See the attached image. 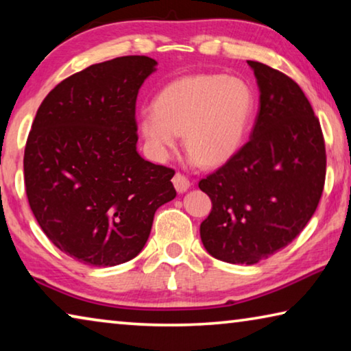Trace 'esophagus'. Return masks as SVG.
I'll return each mask as SVG.
<instances>
[{
  "label": "esophagus",
  "mask_w": 351,
  "mask_h": 351,
  "mask_svg": "<svg viewBox=\"0 0 351 351\" xmlns=\"http://www.w3.org/2000/svg\"><path fill=\"white\" fill-rule=\"evenodd\" d=\"M172 183H174V188L177 190V193H185L188 188L191 186L190 180H188L185 176H182L180 172H177V174L172 177Z\"/></svg>",
  "instance_id": "1"
}]
</instances>
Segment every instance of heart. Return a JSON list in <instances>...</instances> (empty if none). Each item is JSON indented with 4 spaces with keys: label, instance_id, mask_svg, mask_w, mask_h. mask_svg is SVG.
I'll list each match as a JSON object with an SVG mask.
<instances>
[{
    "label": "heart",
    "instance_id": "1",
    "mask_svg": "<svg viewBox=\"0 0 351 351\" xmlns=\"http://www.w3.org/2000/svg\"><path fill=\"white\" fill-rule=\"evenodd\" d=\"M254 114L256 94L243 78L196 73L155 95L152 110L139 116V133L158 163L171 158L183 133L188 163L219 166L241 149Z\"/></svg>",
    "mask_w": 351,
    "mask_h": 351
}]
</instances>
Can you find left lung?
Wrapping results in <instances>:
<instances>
[{
	"instance_id": "8db88e82",
	"label": "left lung",
	"mask_w": 351,
	"mask_h": 351,
	"mask_svg": "<svg viewBox=\"0 0 351 351\" xmlns=\"http://www.w3.org/2000/svg\"><path fill=\"white\" fill-rule=\"evenodd\" d=\"M258 86L250 141L199 182L212 201L201 223L210 256L254 265L300 235L322 197L326 174L320 122L292 78L247 61Z\"/></svg>"
}]
</instances>
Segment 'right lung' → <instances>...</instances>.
I'll list each match as a JSON object with an SVG mask.
<instances>
[{
  "mask_svg": "<svg viewBox=\"0 0 351 351\" xmlns=\"http://www.w3.org/2000/svg\"><path fill=\"white\" fill-rule=\"evenodd\" d=\"M157 70L147 56L94 64L45 97L25 147V186L37 223L67 256L114 267L136 257L176 172L136 150V97Z\"/></svg>",
  "mask_w": 351,
  "mask_h": 351,
  "instance_id": "add662e5",
  "label": "right lung"
}]
</instances>
